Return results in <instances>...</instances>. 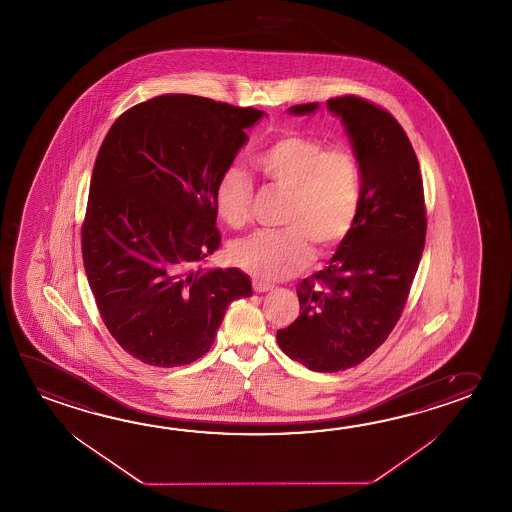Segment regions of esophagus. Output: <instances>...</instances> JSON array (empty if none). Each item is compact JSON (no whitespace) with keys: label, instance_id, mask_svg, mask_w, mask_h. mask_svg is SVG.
<instances>
[{"label":"esophagus","instance_id":"34e87169","mask_svg":"<svg viewBox=\"0 0 512 512\" xmlns=\"http://www.w3.org/2000/svg\"><path fill=\"white\" fill-rule=\"evenodd\" d=\"M251 286H253V290L257 293L272 292L273 288H275L273 284H268V282L264 281H257V279L251 282Z\"/></svg>","mask_w":512,"mask_h":512}]
</instances>
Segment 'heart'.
Wrapping results in <instances>:
<instances>
[{
	"instance_id": "1",
	"label": "heart",
	"mask_w": 512,
	"mask_h": 512,
	"mask_svg": "<svg viewBox=\"0 0 512 512\" xmlns=\"http://www.w3.org/2000/svg\"><path fill=\"white\" fill-rule=\"evenodd\" d=\"M273 188L290 191L282 230L255 231L231 248L244 272L279 281L304 270L319 253H330L355 228L363 204V169L354 149L328 146L319 136L286 131L253 157ZM255 189L240 167H226L215 184V209L233 230L251 219Z\"/></svg>"
}]
</instances>
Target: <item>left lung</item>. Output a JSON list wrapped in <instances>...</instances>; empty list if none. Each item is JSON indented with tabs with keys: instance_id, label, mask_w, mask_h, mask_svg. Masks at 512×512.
I'll return each mask as SVG.
<instances>
[{
	"instance_id": "left-lung-1",
	"label": "left lung",
	"mask_w": 512,
	"mask_h": 512,
	"mask_svg": "<svg viewBox=\"0 0 512 512\" xmlns=\"http://www.w3.org/2000/svg\"><path fill=\"white\" fill-rule=\"evenodd\" d=\"M326 105L343 118L361 160L363 204L330 264L297 284L301 315L277 343L293 361L332 374L363 363L394 330L425 248L427 206L416 151L392 113L355 94Z\"/></svg>"
}]
</instances>
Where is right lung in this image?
Masks as SVG:
<instances>
[{
  "label": "right lung",
  "instance_id": "add662e5",
  "mask_svg": "<svg viewBox=\"0 0 512 512\" xmlns=\"http://www.w3.org/2000/svg\"><path fill=\"white\" fill-rule=\"evenodd\" d=\"M264 115L160 94L118 116L94 162L82 257L100 317L138 361L173 368L206 354L248 275L204 270L219 250L215 184Z\"/></svg>",
  "mask_w": 512,
  "mask_h": 512
}]
</instances>
